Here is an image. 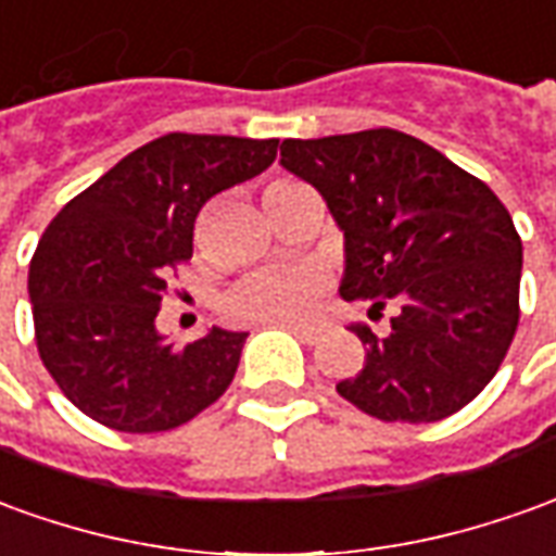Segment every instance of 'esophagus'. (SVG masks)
I'll list each match as a JSON object with an SVG mask.
<instances>
[{"instance_id": "obj_1", "label": "esophagus", "mask_w": 556, "mask_h": 556, "mask_svg": "<svg viewBox=\"0 0 556 556\" xmlns=\"http://www.w3.org/2000/svg\"><path fill=\"white\" fill-rule=\"evenodd\" d=\"M291 333H294V337H298V340H301V343H316L318 337H321V328H313V325H291L289 328Z\"/></svg>"}]
</instances>
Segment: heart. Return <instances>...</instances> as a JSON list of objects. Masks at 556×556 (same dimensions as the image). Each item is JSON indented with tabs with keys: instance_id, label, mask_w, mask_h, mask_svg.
<instances>
[{
	"instance_id": "obj_1",
	"label": "heart",
	"mask_w": 556,
	"mask_h": 556,
	"mask_svg": "<svg viewBox=\"0 0 556 556\" xmlns=\"http://www.w3.org/2000/svg\"><path fill=\"white\" fill-rule=\"evenodd\" d=\"M291 180H277L267 186L265 195L289 189ZM318 294V277L309 270H265L240 279L225 294V313L235 321H262V325H289L301 321Z\"/></svg>"
}]
</instances>
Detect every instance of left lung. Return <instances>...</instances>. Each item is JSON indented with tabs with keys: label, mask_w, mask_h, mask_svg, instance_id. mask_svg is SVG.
<instances>
[{
	"label": "left lung",
	"mask_w": 556,
	"mask_h": 556,
	"mask_svg": "<svg viewBox=\"0 0 556 556\" xmlns=\"http://www.w3.org/2000/svg\"><path fill=\"white\" fill-rule=\"evenodd\" d=\"M279 165L325 198L343 231L345 301L370 304L386 333L355 325L364 370L340 397L379 421L427 425L479 397L518 328L523 250L503 201L430 143L394 129L282 141Z\"/></svg>",
	"instance_id": "1"
}]
</instances>
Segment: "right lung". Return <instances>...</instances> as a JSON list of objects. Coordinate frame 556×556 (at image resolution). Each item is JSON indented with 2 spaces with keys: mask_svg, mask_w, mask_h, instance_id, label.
I'll return each mask as SVG.
<instances>
[{
  "mask_svg": "<svg viewBox=\"0 0 556 556\" xmlns=\"http://www.w3.org/2000/svg\"><path fill=\"white\" fill-rule=\"evenodd\" d=\"M277 138L143 143L62 207L29 265L35 343L77 409L123 433L186 425L223 397L243 331L174 343L156 328L168 274L192 258L198 211L277 159Z\"/></svg>",
  "mask_w": 556,
  "mask_h": 556,
  "instance_id": "right-lung-1",
  "label": "right lung"
}]
</instances>
